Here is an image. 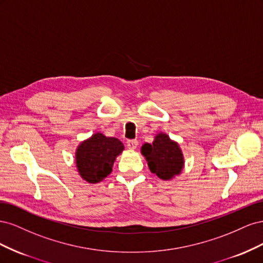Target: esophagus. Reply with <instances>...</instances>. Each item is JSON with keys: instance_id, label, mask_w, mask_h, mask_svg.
<instances>
[{"instance_id": "1", "label": "esophagus", "mask_w": 263, "mask_h": 263, "mask_svg": "<svg viewBox=\"0 0 263 263\" xmlns=\"http://www.w3.org/2000/svg\"><path fill=\"white\" fill-rule=\"evenodd\" d=\"M126 144H127V147H128L129 149H136L137 146H138V140L129 139V140L126 141Z\"/></svg>"}]
</instances>
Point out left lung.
I'll use <instances>...</instances> for the list:
<instances>
[{
  "label": "left lung",
  "mask_w": 263,
  "mask_h": 263,
  "mask_svg": "<svg viewBox=\"0 0 263 263\" xmlns=\"http://www.w3.org/2000/svg\"><path fill=\"white\" fill-rule=\"evenodd\" d=\"M141 154L148 161L149 169L162 180H170L183 168V155L176 141L165 134H158L153 144L141 147Z\"/></svg>",
  "instance_id": "obj_1"
}]
</instances>
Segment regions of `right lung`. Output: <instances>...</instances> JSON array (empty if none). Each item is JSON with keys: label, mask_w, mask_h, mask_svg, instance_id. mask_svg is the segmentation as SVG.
Segmentation results:
<instances>
[{"label": "right lung", "mask_w": 263, "mask_h": 263, "mask_svg": "<svg viewBox=\"0 0 263 263\" xmlns=\"http://www.w3.org/2000/svg\"><path fill=\"white\" fill-rule=\"evenodd\" d=\"M124 150L121 140L101 133L84 140L78 147L76 161L79 173L85 181L98 183L112 172L116 157Z\"/></svg>", "instance_id": "1"}]
</instances>
